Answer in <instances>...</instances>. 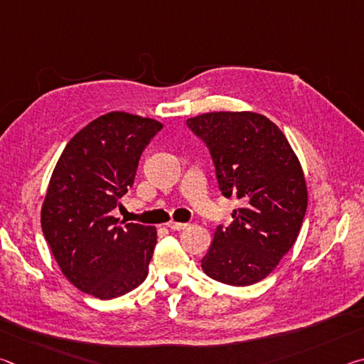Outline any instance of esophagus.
<instances>
[{"mask_svg": "<svg viewBox=\"0 0 364 364\" xmlns=\"http://www.w3.org/2000/svg\"><path fill=\"white\" fill-rule=\"evenodd\" d=\"M167 226L170 228V230H175V231H180V230H186V228L189 226L188 223H181V221H168Z\"/></svg>", "mask_w": 364, "mask_h": 364, "instance_id": "esophagus-1", "label": "esophagus"}]
</instances>
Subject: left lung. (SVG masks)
Segmentation results:
<instances>
[{
    "label": "left lung",
    "instance_id": "left-lung-1",
    "mask_svg": "<svg viewBox=\"0 0 364 364\" xmlns=\"http://www.w3.org/2000/svg\"><path fill=\"white\" fill-rule=\"evenodd\" d=\"M188 127L210 149L221 194L236 197L230 226H218L202 269L230 286H250L273 271L297 239L308 193L284 133L257 112H207Z\"/></svg>",
    "mask_w": 364,
    "mask_h": 364
}]
</instances>
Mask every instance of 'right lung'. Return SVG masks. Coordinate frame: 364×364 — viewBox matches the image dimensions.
<instances>
[{
	"label": "right lung",
	"instance_id": "add662e5",
	"mask_svg": "<svg viewBox=\"0 0 364 364\" xmlns=\"http://www.w3.org/2000/svg\"><path fill=\"white\" fill-rule=\"evenodd\" d=\"M147 117L107 112L90 122L60 154L41 205V228L60 271L80 291L109 300L149 273L154 226L112 217L133 186L141 152L162 130Z\"/></svg>",
	"mask_w": 364,
	"mask_h": 364
}]
</instances>
